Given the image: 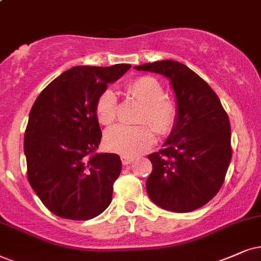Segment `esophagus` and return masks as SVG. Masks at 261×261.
<instances>
[{
    "label": "esophagus",
    "mask_w": 261,
    "mask_h": 261,
    "mask_svg": "<svg viewBox=\"0 0 261 261\" xmlns=\"http://www.w3.org/2000/svg\"><path fill=\"white\" fill-rule=\"evenodd\" d=\"M133 161H134L133 158H126V156L121 158V163H123V165H130Z\"/></svg>",
    "instance_id": "34e87169"
}]
</instances>
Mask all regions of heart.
I'll return each instance as SVG.
<instances>
[{
  "label": "heart",
  "mask_w": 261,
  "mask_h": 261,
  "mask_svg": "<svg viewBox=\"0 0 261 261\" xmlns=\"http://www.w3.org/2000/svg\"><path fill=\"white\" fill-rule=\"evenodd\" d=\"M125 91L142 105L137 123L143 125H115L106 131L103 142L110 151L134 158L153 147L155 134L148 124L164 136L172 133L178 120V106L173 98L164 95V87L151 75L135 78L125 85ZM95 114L98 123L106 126L117 119V97L111 89L100 94L95 105Z\"/></svg>",
  "instance_id": "heart-1"
}]
</instances>
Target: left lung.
<instances>
[{
  "instance_id": "obj_1",
  "label": "left lung",
  "mask_w": 261,
  "mask_h": 261,
  "mask_svg": "<svg viewBox=\"0 0 261 261\" xmlns=\"http://www.w3.org/2000/svg\"><path fill=\"white\" fill-rule=\"evenodd\" d=\"M138 71L166 75L176 92L178 120L164 148L148 155L153 170L146 187L161 208L191 212L218 194L232 156L227 113L213 89L186 65L161 60Z\"/></svg>"
}]
</instances>
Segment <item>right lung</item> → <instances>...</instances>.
Here are the masks:
<instances>
[{
  "label": "right lung",
  "mask_w": 261,
  "mask_h": 261,
  "mask_svg": "<svg viewBox=\"0 0 261 261\" xmlns=\"http://www.w3.org/2000/svg\"><path fill=\"white\" fill-rule=\"evenodd\" d=\"M131 65L77 66L43 89L30 111L24 150L30 186L61 218L88 220L110 206L118 154L97 153L102 133L95 105Z\"/></svg>",
  "instance_id": "right-lung-1"
}]
</instances>
